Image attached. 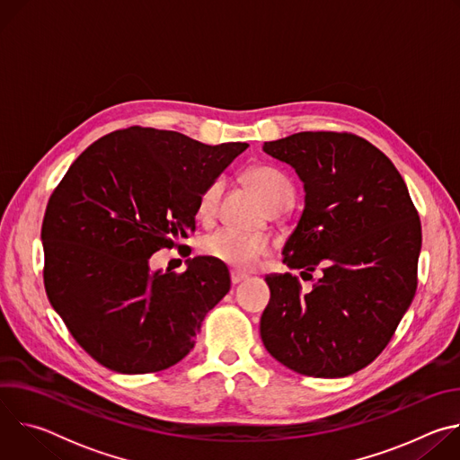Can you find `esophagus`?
Listing matches in <instances>:
<instances>
[{
	"label": "esophagus",
	"mask_w": 460,
	"mask_h": 460,
	"mask_svg": "<svg viewBox=\"0 0 460 460\" xmlns=\"http://www.w3.org/2000/svg\"><path fill=\"white\" fill-rule=\"evenodd\" d=\"M243 280H247V275L245 273H238V271H233L231 273V282L236 286V284H240V282H243Z\"/></svg>",
	"instance_id": "esophagus-1"
}]
</instances>
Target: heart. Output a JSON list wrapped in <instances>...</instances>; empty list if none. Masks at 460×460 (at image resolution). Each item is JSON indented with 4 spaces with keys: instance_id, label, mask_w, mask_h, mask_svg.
Masks as SVG:
<instances>
[{
    "instance_id": "b5f03b06",
    "label": "heart",
    "mask_w": 460,
    "mask_h": 460,
    "mask_svg": "<svg viewBox=\"0 0 460 460\" xmlns=\"http://www.w3.org/2000/svg\"><path fill=\"white\" fill-rule=\"evenodd\" d=\"M245 178L268 209L293 204V183L279 169L256 165L245 172ZM222 190V180H213L202 190L199 200V215L202 218H211L217 213ZM202 251L233 270L249 271L260 264L261 258H266L271 252V242L261 234H249L233 227H222L204 238Z\"/></svg>"
}]
</instances>
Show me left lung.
I'll list each match as a JSON object with an SVG mask.
<instances>
[{"label":"left lung","mask_w":460,"mask_h":460,"mask_svg":"<svg viewBox=\"0 0 460 460\" xmlns=\"http://www.w3.org/2000/svg\"><path fill=\"white\" fill-rule=\"evenodd\" d=\"M304 181L305 206L284 245L293 273L268 275L260 320L266 349L286 367L339 378L371 364L389 344L417 291L419 213L391 160L351 133H296L266 142Z\"/></svg>","instance_id":"8db88e82"}]
</instances>
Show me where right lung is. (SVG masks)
I'll return each instance as SVG.
<instances>
[{"instance_id":"add662e5","label":"right lung","mask_w":460,"mask_h":460,"mask_svg":"<svg viewBox=\"0 0 460 460\" xmlns=\"http://www.w3.org/2000/svg\"><path fill=\"white\" fill-rule=\"evenodd\" d=\"M245 149L135 125L89 146L58 183L41 226L45 291L98 364L156 373L194 348L229 270L194 256L183 273H151L149 258L194 231L202 190Z\"/></svg>"}]
</instances>
